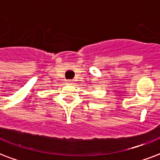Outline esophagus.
<instances>
[{"instance_id":"esophagus-1","label":"esophagus","mask_w":160,"mask_h":160,"mask_svg":"<svg viewBox=\"0 0 160 160\" xmlns=\"http://www.w3.org/2000/svg\"><path fill=\"white\" fill-rule=\"evenodd\" d=\"M67 83H68V85H72V84H73V80H68V81H67Z\"/></svg>"}]
</instances>
